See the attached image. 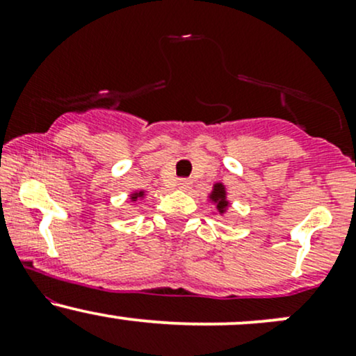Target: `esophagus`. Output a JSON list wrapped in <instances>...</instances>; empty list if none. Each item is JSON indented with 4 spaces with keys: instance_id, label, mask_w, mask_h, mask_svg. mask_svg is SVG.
Segmentation results:
<instances>
[{
    "instance_id": "1",
    "label": "esophagus",
    "mask_w": 356,
    "mask_h": 356,
    "mask_svg": "<svg viewBox=\"0 0 356 356\" xmlns=\"http://www.w3.org/2000/svg\"><path fill=\"white\" fill-rule=\"evenodd\" d=\"M191 181L189 179H179L177 181V186H179V189H182V191H187L191 187Z\"/></svg>"
}]
</instances>
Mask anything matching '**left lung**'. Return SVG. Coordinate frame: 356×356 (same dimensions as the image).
Wrapping results in <instances>:
<instances>
[{
    "label": "left lung",
    "instance_id": "obj_1",
    "mask_svg": "<svg viewBox=\"0 0 356 356\" xmlns=\"http://www.w3.org/2000/svg\"><path fill=\"white\" fill-rule=\"evenodd\" d=\"M209 201L214 204L216 209L220 216H224L229 209V201H227V191H226V186H224L222 182H216L214 186H212V191L209 194Z\"/></svg>",
    "mask_w": 356,
    "mask_h": 356
}]
</instances>
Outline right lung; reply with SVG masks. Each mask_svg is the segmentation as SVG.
<instances>
[{"label": "right lung", "instance_id": "1", "mask_svg": "<svg viewBox=\"0 0 356 356\" xmlns=\"http://www.w3.org/2000/svg\"><path fill=\"white\" fill-rule=\"evenodd\" d=\"M147 195V191H136V192H132V194H130V201L132 202H137V201H140V199H144Z\"/></svg>", "mask_w": 356, "mask_h": 356}]
</instances>
